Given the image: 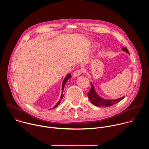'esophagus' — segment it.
Masks as SVG:
<instances>
[{"instance_id": "esophagus-1", "label": "esophagus", "mask_w": 149, "mask_h": 149, "mask_svg": "<svg viewBox=\"0 0 149 149\" xmlns=\"http://www.w3.org/2000/svg\"><path fill=\"white\" fill-rule=\"evenodd\" d=\"M82 72V70L79 69V70H77L74 71V72L73 73V77H77L78 76H79L81 73Z\"/></svg>"}]
</instances>
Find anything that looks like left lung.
I'll return each mask as SVG.
<instances>
[{"mask_svg": "<svg viewBox=\"0 0 149 149\" xmlns=\"http://www.w3.org/2000/svg\"><path fill=\"white\" fill-rule=\"evenodd\" d=\"M123 50L126 52L127 54H129V52L128 49L126 48V47L123 48ZM91 88L87 95L91 102L93 105L97 106V107H110V106L118 102L124 98V97H123L120 98L116 99V100H106V99L102 98L97 94L92 82H91Z\"/></svg>", "mask_w": 149, "mask_h": 149, "instance_id": "obj_1", "label": "left lung"}]
</instances>
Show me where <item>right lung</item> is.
Segmentation results:
<instances>
[{
    "mask_svg": "<svg viewBox=\"0 0 149 149\" xmlns=\"http://www.w3.org/2000/svg\"><path fill=\"white\" fill-rule=\"evenodd\" d=\"M71 77H72V76L71 75V74H68L65 77V78H64V79H63V82H62V94H61V95L60 100H59V101L56 103V104L54 106V109L56 108V107H57V106L60 104V102H61V100H62V98H63V95L62 94V93H63V89H64L65 85V84H66L67 81L69 79H70Z\"/></svg>",
    "mask_w": 149,
    "mask_h": 149,
    "instance_id": "right-lung-1",
    "label": "right lung"
}]
</instances>
